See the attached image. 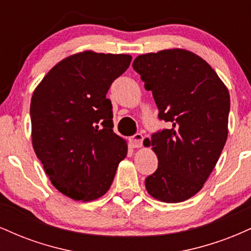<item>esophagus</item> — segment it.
Instances as JSON below:
<instances>
[{"label": "esophagus", "mask_w": 251, "mask_h": 251, "mask_svg": "<svg viewBox=\"0 0 251 251\" xmlns=\"http://www.w3.org/2000/svg\"><path fill=\"white\" fill-rule=\"evenodd\" d=\"M143 140H144V137L142 133H135L134 135H132L131 138H129V143H131V146L132 148H142L143 146Z\"/></svg>", "instance_id": "obj_1"}]
</instances>
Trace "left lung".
<instances>
[{
  "mask_svg": "<svg viewBox=\"0 0 251 251\" xmlns=\"http://www.w3.org/2000/svg\"><path fill=\"white\" fill-rule=\"evenodd\" d=\"M132 66L152 92L158 118L170 125L145 142L158 158L146 190L165 203L189 200L203 188L226 145L229 91L208 62L185 50L143 54Z\"/></svg>",
  "mask_w": 251,
  "mask_h": 251,
  "instance_id": "8db88e82",
  "label": "left lung"
}]
</instances>
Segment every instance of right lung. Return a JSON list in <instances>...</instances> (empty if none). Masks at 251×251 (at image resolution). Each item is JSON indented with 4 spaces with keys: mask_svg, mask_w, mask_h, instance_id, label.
I'll use <instances>...</instances> for the list:
<instances>
[{
    "mask_svg": "<svg viewBox=\"0 0 251 251\" xmlns=\"http://www.w3.org/2000/svg\"><path fill=\"white\" fill-rule=\"evenodd\" d=\"M132 56L87 50L54 66L30 102L34 151L55 188L75 201L107 192L127 144L113 132L112 82Z\"/></svg>",
    "mask_w": 251,
    "mask_h": 251,
    "instance_id": "right-lung-1",
    "label": "right lung"
}]
</instances>
